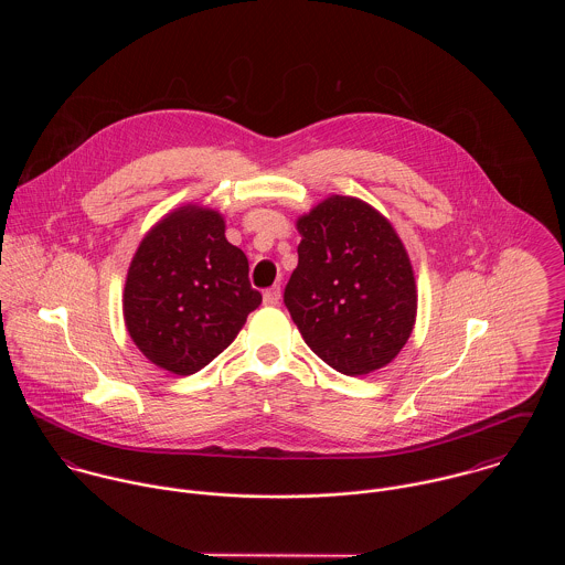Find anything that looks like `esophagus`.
Segmentation results:
<instances>
[{"label":"esophagus","instance_id":"1","mask_svg":"<svg viewBox=\"0 0 565 565\" xmlns=\"http://www.w3.org/2000/svg\"><path fill=\"white\" fill-rule=\"evenodd\" d=\"M280 287H271V289H267L265 294H263V305H267V307H276V305H280Z\"/></svg>","mask_w":565,"mask_h":565}]
</instances>
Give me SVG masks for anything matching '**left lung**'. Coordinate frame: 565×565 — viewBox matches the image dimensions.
<instances>
[{
	"mask_svg": "<svg viewBox=\"0 0 565 565\" xmlns=\"http://www.w3.org/2000/svg\"><path fill=\"white\" fill-rule=\"evenodd\" d=\"M296 228L285 305L307 345L345 376L390 365L417 318L413 265L392 222L359 198L328 195Z\"/></svg>",
	"mask_w": 565,
	"mask_h": 565,
	"instance_id": "obj_1",
	"label": "left lung"
}]
</instances>
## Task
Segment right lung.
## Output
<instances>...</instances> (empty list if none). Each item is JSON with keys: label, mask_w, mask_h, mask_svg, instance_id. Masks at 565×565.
<instances>
[{"label": "right lung", "mask_w": 565, "mask_h": 565, "mask_svg": "<svg viewBox=\"0 0 565 565\" xmlns=\"http://www.w3.org/2000/svg\"><path fill=\"white\" fill-rule=\"evenodd\" d=\"M224 215L200 204L169 211L139 243L124 287V322L148 361L175 376L209 365L239 334L260 294Z\"/></svg>", "instance_id": "right-lung-1"}]
</instances>
